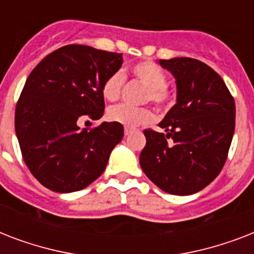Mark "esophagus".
I'll use <instances>...</instances> for the list:
<instances>
[{
	"label": "esophagus",
	"instance_id": "obj_1",
	"mask_svg": "<svg viewBox=\"0 0 254 254\" xmlns=\"http://www.w3.org/2000/svg\"><path fill=\"white\" fill-rule=\"evenodd\" d=\"M124 133H125V135H129L131 133V130L130 129H127V127H125V131H124Z\"/></svg>",
	"mask_w": 254,
	"mask_h": 254
}]
</instances>
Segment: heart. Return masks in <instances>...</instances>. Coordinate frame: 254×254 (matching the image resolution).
Wrapping results in <instances>:
<instances>
[{"mask_svg": "<svg viewBox=\"0 0 254 254\" xmlns=\"http://www.w3.org/2000/svg\"><path fill=\"white\" fill-rule=\"evenodd\" d=\"M131 75L134 79L146 87L145 101H151L158 108H167L173 101V96L167 89V76L159 65L151 62H141L131 67ZM124 84V75L121 72H113L105 79L101 87L103 97L108 101H116L121 95ZM108 120L112 123L120 124L127 129H135L153 121V113L147 108H130L127 105L112 107L108 111Z\"/></svg>", "mask_w": 254, "mask_h": 254, "instance_id": "1", "label": "heart"}]
</instances>
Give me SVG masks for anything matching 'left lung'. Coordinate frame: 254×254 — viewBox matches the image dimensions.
I'll return each instance as SVG.
<instances>
[{
	"mask_svg": "<svg viewBox=\"0 0 254 254\" xmlns=\"http://www.w3.org/2000/svg\"><path fill=\"white\" fill-rule=\"evenodd\" d=\"M175 79L177 104L158 124L166 134L145 130L139 165L155 186L192 195L219 175L235 133V100L220 75L191 58L161 59Z\"/></svg>",
	"mask_w": 254,
	"mask_h": 254,
	"instance_id": "8db88e82",
	"label": "left lung"
}]
</instances>
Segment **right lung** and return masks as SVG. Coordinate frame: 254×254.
I'll return each mask as SVG.
<instances>
[{
  "label": "right lung",
  "instance_id": "right-lung-1",
  "mask_svg": "<svg viewBox=\"0 0 254 254\" xmlns=\"http://www.w3.org/2000/svg\"><path fill=\"white\" fill-rule=\"evenodd\" d=\"M123 62V54L68 45L47 55L27 77L15 108V134L26 166L51 191L85 189L123 139L120 124L79 127L85 117L101 119V87Z\"/></svg>",
  "mask_w": 254,
  "mask_h": 254
}]
</instances>
